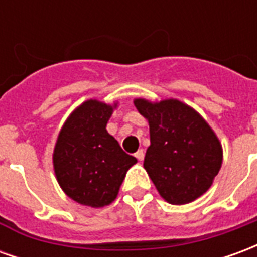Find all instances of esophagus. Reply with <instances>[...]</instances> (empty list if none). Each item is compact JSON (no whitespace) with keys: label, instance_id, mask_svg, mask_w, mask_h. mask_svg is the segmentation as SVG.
<instances>
[{"label":"esophagus","instance_id":"34e87169","mask_svg":"<svg viewBox=\"0 0 257 257\" xmlns=\"http://www.w3.org/2000/svg\"><path fill=\"white\" fill-rule=\"evenodd\" d=\"M135 157L139 160V161H143V158H145V151L143 150H138L135 153Z\"/></svg>","mask_w":257,"mask_h":257}]
</instances>
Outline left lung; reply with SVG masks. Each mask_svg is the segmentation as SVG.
<instances>
[{
	"label": "left lung",
	"instance_id": "left-lung-1",
	"mask_svg": "<svg viewBox=\"0 0 257 257\" xmlns=\"http://www.w3.org/2000/svg\"><path fill=\"white\" fill-rule=\"evenodd\" d=\"M149 121L150 146L143 167L167 202L184 205L204 195L223 162V149L209 123L178 99H135Z\"/></svg>",
	"mask_w": 257,
	"mask_h": 257
}]
</instances>
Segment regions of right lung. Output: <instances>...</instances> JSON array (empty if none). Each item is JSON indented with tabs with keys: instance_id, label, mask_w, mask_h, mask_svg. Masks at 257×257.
<instances>
[{
	"instance_id": "obj_1",
	"label": "right lung",
	"mask_w": 257,
	"mask_h": 257,
	"mask_svg": "<svg viewBox=\"0 0 257 257\" xmlns=\"http://www.w3.org/2000/svg\"><path fill=\"white\" fill-rule=\"evenodd\" d=\"M118 101L89 99L74 110L59 132L53 169L64 194L81 205L103 208L117 198L125 175L138 160L107 132Z\"/></svg>"
}]
</instances>
